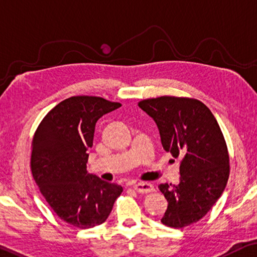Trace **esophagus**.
<instances>
[{
  "label": "esophagus",
  "mask_w": 257,
  "mask_h": 257,
  "mask_svg": "<svg viewBox=\"0 0 257 257\" xmlns=\"http://www.w3.org/2000/svg\"><path fill=\"white\" fill-rule=\"evenodd\" d=\"M134 190H135L136 192L144 194V193L153 192L155 189H154V186L151 185V184L146 183V182H141V183H137V184H135V185H134Z\"/></svg>",
  "instance_id": "esophagus-1"
}]
</instances>
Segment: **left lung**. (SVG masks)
Returning <instances> with one entry per match:
<instances>
[{
	"label": "left lung",
	"mask_w": 257,
	"mask_h": 257,
	"mask_svg": "<svg viewBox=\"0 0 257 257\" xmlns=\"http://www.w3.org/2000/svg\"><path fill=\"white\" fill-rule=\"evenodd\" d=\"M139 107L157 123L166 153L180 158V183L158 186L168 200L162 223L183 228L198 222L221 197L229 177V154L218 121L193 97H151Z\"/></svg>",
	"instance_id": "obj_1"
}]
</instances>
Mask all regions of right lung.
<instances>
[{
	"label": "right lung",
	"instance_id": "1",
	"mask_svg": "<svg viewBox=\"0 0 257 257\" xmlns=\"http://www.w3.org/2000/svg\"><path fill=\"white\" fill-rule=\"evenodd\" d=\"M121 106L100 96H71L45 115L32 137V177L52 211L78 228L106 221L123 191L86 170L96 121Z\"/></svg>",
	"mask_w": 257,
	"mask_h": 257
}]
</instances>
